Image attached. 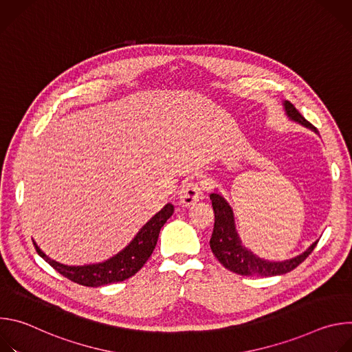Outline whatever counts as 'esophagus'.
Returning a JSON list of instances; mask_svg holds the SVG:
<instances>
[{"label": "esophagus", "instance_id": "34e87169", "mask_svg": "<svg viewBox=\"0 0 352 352\" xmlns=\"http://www.w3.org/2000/svg\"><path fill=\"white\" fill-rule=\"evenodd\" d=\"M205 196L202 186L197 182H188L182 186L179 195V204L182 206H193L199 200H202Z\"/></svg>", "mask_w": 352, "mask_h": 352}]
</instances>
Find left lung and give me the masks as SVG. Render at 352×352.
<instances>
[{
  "label": "left lung",
  "mask_w": 352,
  "mask_h": 352,
  "mask_svg": "<svg viewBox=\"0 0 352 352\" xmlns=\"http://www.w3.org/2000/svg\"><path fill=\"white\" fill-rule=\"evenodd\" d=\"M283 106L285 110V116L289 121L302 125L315 133H319L318 129L300 116L299 111L289 102H287V100H284ZM210 200L214 210V228L210 238V248L219 262L230 272L241 276L265 277L285 274L302 263L318 245L319 239L315 241L302 254L285 261H269L261 258L242 243L235 227L232 208L224 199V196L216 189L210 193Z\"/></svg>",
  "instance_id": "1"
}]
</instances>
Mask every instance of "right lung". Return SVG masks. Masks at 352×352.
<instances>
[{
    "mask_svg": "<svg viewBox=\"0 0 352 352\" xmlns=\"http://www.w3.org/2000/svg\"><path fill=\"white\" fill-rule=\"evenodd\" d=\"M174 206L167 204L160 212L150 219L135 235V238L113 258L91 265L69 266L48 258L33 241L37 254L60 274L74 283L86 287H102L111 283L124 281L136 274L147 262L156 248L159 234L166 221L173 216Z\"/></svg>",
    "mask_w": 352,
    "mask_h": 352,
    "instance_id": "obj_1",
    "label": "right lung"
}]
</instances>
